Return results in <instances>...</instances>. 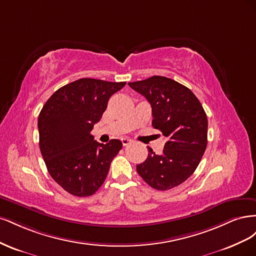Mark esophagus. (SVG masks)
Listing matches in <instances>:
<instances>
[{"label":"esophagus","mask_w":256,"mask_h":256,"mask_svg":"<svg viewBox=\"0 0 256 256\" xmlns=\"http://www.w3.org/2000/svg\"><path fill=\"white\" fill-rule=\"evenodd\" d=\"M130 142H131L130 138H122V145H124V146L128 145Z\"/></svg>","instance_id":"1"}]
</instances>
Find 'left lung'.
Masks as SVG:
<instances>
[{"instance_id": "obj_1", "label": "left lung", "mask_w": 256, "mask_h": 256, "mask_svg": "<svg viewBox=\"0 0 256 256\" xmlns=\"http://www.w3.org/2000/svg\"><path fill=\"white\" fill-rule=\"evenodd\" d=\"M152 106V126L166 138L164 152L148 156L136 171L157 190L177 187L196 171L207 146V116L200 100L184 85L166 76L128 83Z\"/></svg>"}]
</instances>
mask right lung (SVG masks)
Listing matches in <instances>:
<instances>
[{"mask_svg":"<svg viewBox=\"0 0 256 256\" xmlns=\"http://www.w3.org/2000/svg\"><path fill=\"white\" fill-rule=\"evenodd\" d=\"M126 82L83 78L64 85L47 100L38 116L40 147L51 177L74 196H90L102 187L120 140L102 144L90 131L108 102Z\"/></svg>","mask_w":256,"mask_h":256,"instance_id":"obj_1","label":"right lung"}]
</instances>
